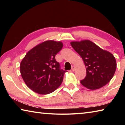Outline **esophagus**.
<instances>
[{
    "label": "esophagus",
    "mask_w": 125,
    "mask_h": 125,
    "mask_svg": "<svg viewBox=\"0 0 125 125\" xmlns=\"http://www.w3.org/2000/svg\"><path fill=\"white\" fill-rule=\"evenodd\" d=\"M72 70L73 71L75 70V66H74V65H72Z\"/></svg>",
    "instance_id": "esophagus-1"
}]
</instances>
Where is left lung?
Here are the masks:
<instances>
[{
    "instance_id": "left-lung-1",
    "label": "left lung",
    "mask_w": 125,
    "mask_h": 125,
    "mask_svg": "<svg viewBox=\"0 0 125 125\" xmlns=\"http://www.w3.org/2000/svg\"><path fill=\"white\" fill-rule=\"evenodd\" d=\"M71 45L83 59L86 67V77L80 80L82 85L90 90L106 85L116 71L114 55L89 40L71 42Z\"/></svg>"
}]
</instances>
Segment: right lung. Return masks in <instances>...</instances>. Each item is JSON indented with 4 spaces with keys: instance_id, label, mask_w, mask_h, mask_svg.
<instances>
[{
    "instance_id": "obj_1",
    "label": "right lung",
    "mask_w": 125,
    "mask_h": 125,
    "mask_svg": "<svg viewBox=\"0 0 125 125\" xmlns=\"http://www.w3.org/2000/svg\"><path fill=\"white\" fill-rule=\"evenodd\" d=\"M62 42L48 40L30 50L20 63V73L33 92L45 95L53 92L62 83L66 71L61 69L55 56L62 50Z\"/></svg>"
}]
</instances>
